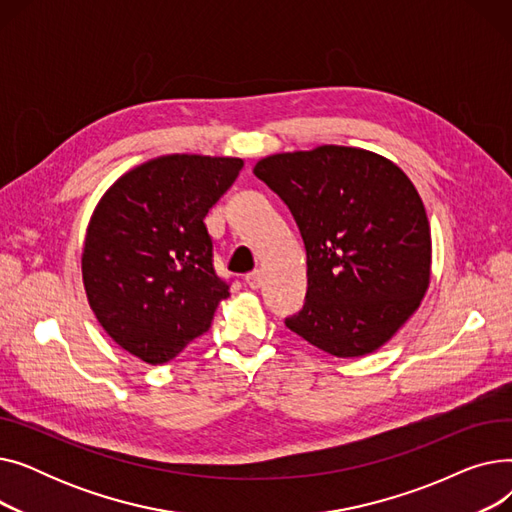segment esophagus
Instances as JSON below:
<instances>
[{"label":"esophagus","mask_w":512,"mask_h":512,"mask_svg":"<svg viewBox=\"0 0 512 512\" xmlns=\"http://www.w3.org/2000/svg\"><path fill=\"white\" fill-rule=\"evenodd\" d=\"M245 282L249 284V288L257 290V288L263 284V274H261L259 270H255V272H251V274H247V276H245Z\"/></svg>","instance_id":"esophagus-1"}]
</instances>
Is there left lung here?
<instances>
[{"mask_svg":"<svg viewBox=\"0 0 512 512\" xmlns=\"http://www.w3.org/2000/svg\"><path fill=\"white\" fill-rule=\"evenodd\" d=\"M253 174L288 205L307 251V301L286 326L338 359L378 351L432 278L415 184L384 155L342 145L267 155Z\"/></svg>","mask_w":512,"mask_h":512,"instance_id":"left-lung-1","label":"left lung"}]
</instances>
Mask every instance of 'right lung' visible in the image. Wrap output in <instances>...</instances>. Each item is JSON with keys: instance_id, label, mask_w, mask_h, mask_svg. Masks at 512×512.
Instances as JSON below:
<instances>
[{"instance_id": "obj_1", "label": "right lung", "mask_w": 512, "mask_h": 512, "mask_svg": "<svg viewBox=\"0 0 512 512\" xmlns=\"http://www.w3.org/2000/svg\"><path fill=\"white\" fill-rule=\"evenodd\" d=\"M245 166L240 157L172 153L122 174L87 226V301L120 348L149 365L174 359L205 334L230 297L213 272L203 224Z\"/></svg>"}]
</instances>
